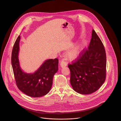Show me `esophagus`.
Returning <instances> with one entry per match:
<instances>
[{
  "instance_id": "1",
  "label": "esophagus",
  "mask_w": 121,
  "mask_h": 121,
  "mask_svg": "<svg viewBox=\"0 0 121 121\" xmlns=\"http://www.w3.org/2000/svg\"><path fill=\"white\" fill-rule=\"evenodd\" d=\"M60 65L62 68L64 67H66L67 65V63L64 58H63L62 60H61L60 62Z\"/></svg>"
}]
</instances>
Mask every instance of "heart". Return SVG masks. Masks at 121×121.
<instances>
[{
  "label": "heart",
  "instance_id": "1",
  "mask_svg": "<svg viewBox=\"0 0 121 121\" xmlns=\"http://www.w3.org/2000/svg\"><path fill=\"white\" fill-rule=\"evenodd\" d=\"M79 50V47H76L74 48H72L68 52L67 55L68 57L70 59H73L75 58L78 54Z\"/></svg>",
  "mask_w": 121,
  "mask_h": 121
}]
</instances>
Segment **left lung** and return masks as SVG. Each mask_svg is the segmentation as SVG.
I'll return each instance as SVG.
<instances>
[{
	"label": "left lung",
	"instance_id": "1",
	"mask_svg": "<svg viewBox=\"0 0 121 121\" xmlns=\"http://www.w3.org/2000/svg\"><path fill=\"white\" fill-rule=\"evenodd\" d=\"M106 54L104 44L93 29L92 38L86 49L68 64L70 83L73 90L82 94L95 92L106 78Z\"/></svg>",
	"mask_w": 121,
	"mask_h": 121
}]
</instances>
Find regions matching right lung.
Wrapping results in <instances>:
<instances>
[{"mask_svg":"<svg viewBox=\"0 0 121 121\" xmlns=\"http://www.w3.org/2000/svg\"><path fill=\"white\" fill-rule=\"evenodd\" d=\"M20 39L19 35L14 44L11 55L12 65L17 86L30 97L43 96L51 89L53 76L58 69V59L56 58L46 60L33 74L24 73L19 66L18 59Z\"/></svg>","mask_w":121,"mask_h":121,"instance_id":"1","label":"right lung"}]
</instances>
